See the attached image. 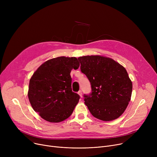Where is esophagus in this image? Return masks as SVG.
Listing matches in <instances>:
<instances>
[{
	"label": "esophagus",
	"mask_w": 157,
	"mask_h": 157,
	"mask_svg": "<svg viewBox=\"0 0 157 157\" xmlns=\"http://www.w3.org/2000/svg\"><path fill=\"white\" fill-rule=\"evenodd\" d=\"M78 94L79 95V96H80L81 97H82V96H83V94H82V92L81 91V90H79V91L78 92Z\"/></svg>",
	"instance_id": "obj_1"
}]
</instances>
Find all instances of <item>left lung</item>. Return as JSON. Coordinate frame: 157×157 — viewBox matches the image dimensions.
<instances>
[{
    "label": "left lung",
    "mask_w": 157,
    "mask_h": 157,
    "mask_svg": "<svg viewBox=\"0 0 157 157\" xmlns=\"http://www.w3.org/2000/svg\"><path fill=\"white\" fill-rule=\"evenodd\" d=\"M81 71L89 79L92 93L84 95L85 105L95 118L111 121L126 109L132 91V83L121 65L100 55L78 58Z\"/></svg>",
    "instance_id": "1"
}]
</instances>
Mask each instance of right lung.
I'll return each mask as SVG.
<instances>
[{"mask_svg": "<svg viewBox=\"0 0 157 157\" xmlns=\"http://www.w3.org/2000/svg\"><path fill=\"white\" fill-rule=\"evenodd\" d=\"M79 67L76 57L59 56L47 60L35 71L30 79L28 97L41 118L59 123L71 116L80 97L72 91L70 73Z\"/></svg>", "mask_w": 157, "mask_h": 157, "instance_id": "obj_1", "label": "right lung"}]
</instances>
